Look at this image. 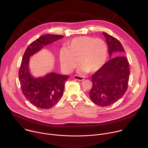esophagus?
<instances>
[{"label":"esophagus","instance_id":"esophagus-1","mask_svg":"<svg viewBox=\"0 0 148 148\" xmlns=\"http://www.w3.org/2000/svg\"><path fill=\"white\" fill-rule=\"evenodd\" d=\"M73 78L74 79H76V80H78V81H83L84 79V77H82V76H79V75H74L73 77Z\"/></svg>","mask_w":148,"mask_h":148}]
</instances>
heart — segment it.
I'll return each mask as SVG.
<instances>
[{
  "instance_id": "1",
  "label": "heart",
  "mask_w": 148,
  "mask_h": 148,
  "mask_svg": "<svg viewBox=\"0 0 148 148\" xmlns=\"http://www.w3.org/2000/svg\"><path fill=\"white\" fill-rule=\"evenodd\" d=\"M107 53V45L102 39L81 36L71 41L68 49L61 50L60 60L62 67L67 72L74 70L79 61L81 71L94 73L104 65Z\"/></svg>"
}]
</instances>
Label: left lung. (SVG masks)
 I'll return each instance as SVG.
<instances>
[{
	"label": "left lung",
	"mask_w": 148,
	"mask_h": 148,
	"mask_svg": "<svg viewBox=\"0 0 148 148\" xmlns=\"http://www.w3.org/2000/svg\"><path fill=\"white\" fill-rule=\"evenodd\" d=\"M103 34L112 58L92 75V87L89 96L96 105L107 107L122 98L127 90L130 71L120 41L106 33L103 32Z\"/></svg>",
	"instance_id": "obj_1"
}]
</instances>
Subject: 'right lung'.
Here are the masks:
<instances>
[{"label":"right lung","mask_w":148,"mask_h":148,"mask_svg":"<svg viewBox=\"0 0 148 148\" xmlns=\"http://www.w3.org/2000/svg\"><path fill=\"white\" fill-rule=\"evenodd\" d=\"M63 37L50 34L41 36L29 45L24 53L18 71L21 88L26 98L37 108L49 109L55 105L62 95L69 76L51 73L43 77L34 78L29 69L30 57Z\"/></svg>","instance_id":"obj_1"}]
</instances>
